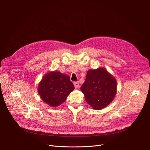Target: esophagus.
<instances>
[{
	"instance_id": "obj_1",
	"label": "esophagus",
	"mask_w": 150,
	"mask_h": 150,
	"mask_svg": "<svg viewBox=\"0 0 150 150\" xmlns=\"http://www.w3.org/2000/svg\"><path fill=\"white\" fill-rule=\"evenodd\" d=\"M74 86H75V88H77L79 87V82L78 81L77 82H74Z\"/></svg>"
}]
</instances>
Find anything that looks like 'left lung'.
Instances as JSON below:
<instances>
[{
	"label": "left lung",
	"instance_id": "8db88e82",
	"mask_svg": "<svg viewBox=\"0 0 150 150\" xmlns=\"http://www.w3.org/2000/svg\"><path fill=\"white\" fill-rule=\"evenodd\" d=\"M117 88L116 79L104 68L89 70L81 87L85 100L95 110L108 105L113 100Z\"/></svg>",
	"mask_w": 150,
	"mask_h": 150
}]
</instances>
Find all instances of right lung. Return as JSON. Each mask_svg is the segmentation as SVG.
<instances>
[{"label": "right lung", "mask_w": 150, "mask_h": 150, "mask_svg": "<svg viewBox=\"0 0 150 150\" xmlns=\"http://www.w3.org/2000/svg\"><path fill=\"white\" fill-rule=\"evenodd\" d=\"M74 88V85L68 75L52 72L46 74L42 79L38 91L45 103L50 106L56 107L65 101Z\"/></svg>", "instance_id": "add662e5"}]
</instances>
